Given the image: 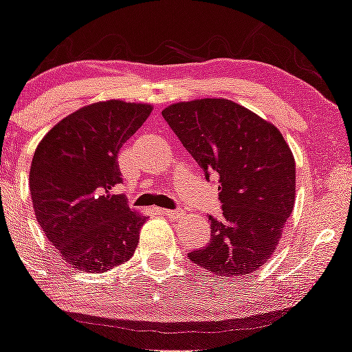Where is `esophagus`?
<instances>
[{
  "mask_svg": "<svg viewBox=\"0 0 352 352\" xmlns=\"http://www.w3.org/2000/svg\"><path fill=\"white\" fill-rule=\"evenodd\" d=\"M158 212L170 219H179L184 216V211H180V209H158Z\"/></svg>",
  "mask_w": 352,
  "mask_h": 352,
  "instance_id": "esophagus-1",
  "label": "esophagus"
}]
</instances>
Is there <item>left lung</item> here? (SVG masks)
Returning a JSON list of instances; mask_svg holds the SVG:
<instances>
[{
	"mask_svg": "<svg viewBox=\"0 0 352 352\" xmlns=\"http://www.w3.org/2000/svg\"><path fill=\"white\" fill-rule=\"evenodd\" d=\"M162 116L206 179L218 175L223 216H209L211 242L189 258L221 278L257 271L281 242L296 199V165L281 131L226 98L179 102Z\"/></svg>",
	"mask_w": 352,
	"mask_h": 352,
	"instance_id": "8db88e82",
	"label": "left lung"
}]
</instances>
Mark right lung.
I'll use <instances>...</instances> for the list:
<instances>
[{"instance_id":"obj_1","label":"right lung","mask_w":352,"mask_h":352,"mask_svg":"<svg viewBox=\"0 0 352 352\" xmlns=\"http://www.w3.org/2000/svg\"><path fill=\"white\" fill-rule=\"evenodd\" d=\"M153 105L105 100L59 120L35 148L28 186L47 240L76 271L107 272L134 255L146 216L113 192L117 153Z\"/></svg>"}]
</instances>
